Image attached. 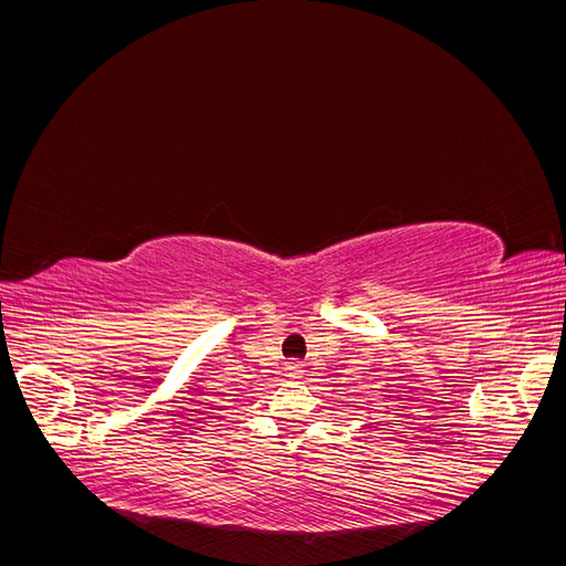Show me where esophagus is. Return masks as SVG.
Returning <instances> with one entry per match:
<instances>
[{
	"mask_svg": "<svg viewBox=\"0 0 566 566\" xmlns=\"http://www.w3.org/2000/svg\"><path fill=\"white\" fill-rule=\"evenodd\" d=\"M285 375L290 380H300L302 375H304V366L300 364V361H290L287 366H285Z\"/></svg>",
	"mask_w": 566,
	"mask_h": 566,
	"instance_id": "obj_1",
	"label": "esophagus"
}]
</instances>
